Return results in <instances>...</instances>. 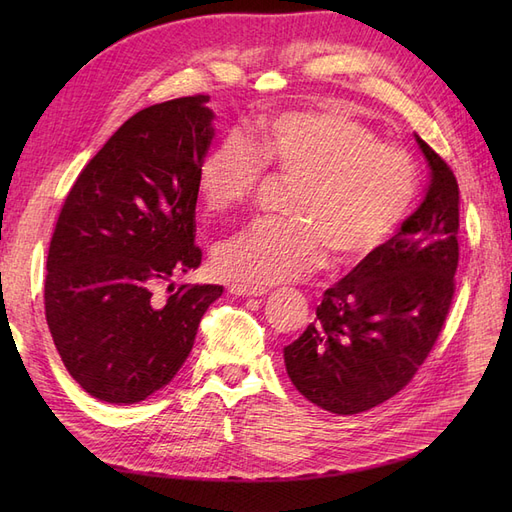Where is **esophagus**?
I'll return each mask as SVG.
<instances>
[{"mask_svg":"<svg viewBox=\"0 0 512 512\" xmlns=\"http://www.w3.org/2000/svg\"><path fill=\"white\" fill-rule=\"evenodd\" d=\"M230 294H237V297H265L269 292L267 288H254V286H243V284H232Z\"/></svg>","mask_w":512,"mask_h":512,"instance_id":"34e87169","label":"esophagus"}]
</instances>
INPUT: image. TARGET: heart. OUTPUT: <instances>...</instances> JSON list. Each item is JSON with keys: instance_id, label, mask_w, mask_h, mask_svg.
Here are the masks:
<instances>
[{"instance_id": "heart-1", "label": "heart", "mask_w": 512, "mask_h": 512, "mask_svg": "<svg viewBox=\"0 0 512 512\" xmlns=\"http://www.w3.org/2000/svg\"><path fill=\"white\" fill-rule=\"evenodd\" d=\"M294 181L292 220H258L215 250V269L243 286H273L314 271L324 245L356 262L393 235L416 196L406 151L378 143L369 128L335 108H294L256 123L247 141L228 138L200 162L196 190L209 213L245 205L260 168Z\"/></svg>"}]
</instances>
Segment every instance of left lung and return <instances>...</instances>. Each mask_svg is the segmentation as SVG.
<instances>
[{
  "mask_svg": "<svg viewBox=\"0 0 512 512\" xmlns=\"http://www.w3.org/2000/svg\"><path fill=\"white\" fill-rule=\"evenodd\" d=\"M431 179L397 235L324 290L316 320L284 348L288 378L322 410L359 414L412 380L455 292L459 185L421 136Z\"/></svg>",
  "mask_w": 512,
  "mask_h": 512,
  "instance_id": "obj_1",
  "label": "left lung"
}]
</instances>
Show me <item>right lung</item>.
Masks as SVG:
<instances>
[{
    "label": "right lung",
    "instance_id": "obj_1",
    "mask_svg": "<svg viewBox=\"0 0 512 512\" xmlns=\"http://www.w3.org/2000/svg\"><path fill=\"white\" fill-rule=\"evenodd\" d=\"M209 96L138 111L72 185L46 258L44 309L55 348L83 391L130 406L177 376L200 318L222 297L183 284L200 267L194 245L196 173L215 136Z\"/></svg>",
    "mask_w": 512,
    "mask_h": 512
}]
</instances>
